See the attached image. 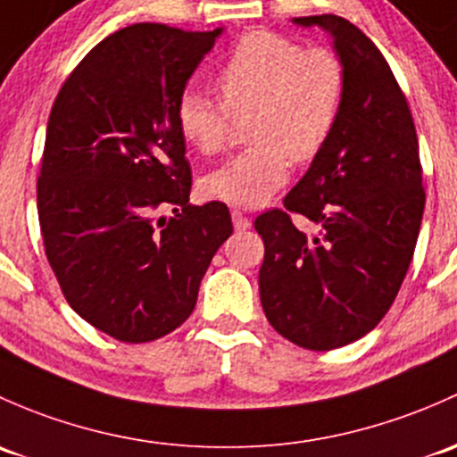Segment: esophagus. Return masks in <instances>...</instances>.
Wrapping results in <instances>:
<instances>
[{
  "label": "esophagus",
  "instance_id": "esophagus-1",
  "mask_svg": "<svg viewBox=\"0 0 457 457\" xmlns=\"http://www.w3.org/2000/svg\"><path fill=\"white\" fill-rule=\"evenodd\" d=\"M232 223L238 232H245V229L252 228V220H249V216H245L241 210H232Z\"/></svg>",
  "mask_w": 457,
  "mask_h": 457
}]
</instances>
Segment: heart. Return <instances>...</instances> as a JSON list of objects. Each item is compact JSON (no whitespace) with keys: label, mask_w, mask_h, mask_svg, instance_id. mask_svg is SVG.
I'll use <instances>...</instances> for the list:
<instances>
[{"label":"heart","mask_w":457,"mask_h":457,"mask_svg":"<svg viewBox=\"0 0 457 457\" xmlns=\"http://www.w3.org/2000/svg\"><path fill=\"white\" fill-rule=\"evenodd\" d=\"M220 103L186 89L175 107L181 137L204 155L225 146L234 118H247L252 148L201 179V192L234 208H261L289 181L291 160L309 164L342 118L348 76L330 47H306L273 30L245 35L216 71Z\"/></svg>","instance_id":"b5f03b06"}]
</instances>
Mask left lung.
I'll return each mask as SVG.
<instances>
[{"instance_id":"1","label":"left lung","mask_w":457,"mask_h":457,"mask_svg":"<svg viewBox=\"0 0 457 457\" xmlns=\"http://www.w3.org/2000/svg\"><path fill=\"white\" fill-rule=\"evenodd\" d=\"M330 32L348 76L324 151L253 223L265 243L258 285L269 324L306 350L357 342L390 311L414 256L425 188L414 118L378 47L337 14L295 17ZM320 228L306 237L290 220Z\"/></svg>"}]
</instances>
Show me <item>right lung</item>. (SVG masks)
<instances>
[{"label": "right lung", "mask_w": 457, "mask_h": 457, "mask_svg": "<svg viewBox=\"0 0 457 457\" xmlns=\"http://www.w3.org/2000/svg\"><path fill=\"white\" fill-rule=\"evenodd\" d=\"M220 30L122 28L74 67L52 104L37 181L43 247L71 309L118 342H153L184 324L232 234L228 205L188 204L175 120Z\"/></svg>", "instance_id": "1"}]
</instances>
